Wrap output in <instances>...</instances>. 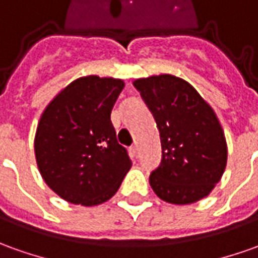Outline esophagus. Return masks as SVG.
<instances>
[{"instance_id":"esophagus-1","label":"esophagus","mask_w":258,"mask_h":258,"mask_svg":"<svg viewBox=\"0 0 258 258\" xmlns=\"http://www.w3.org/2000/svg\"><path fill=\"white\" fill-rule=\"evenodd\" d=\"M130 152H131V155H133V157H137V154H138V148H137V145H133V147L130 148Z\"/></svg>"}]
</instances>
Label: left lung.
<instances>
[{
  "label": "left lung",
  "mask_w": 258,
  "mask_h": 258,
  "mask_svg": "<svg viewBox=\"0 0 258 258\" xmlns=\"http://www.w3.org/2000/svg\"><path fill=\"white\" fill-rule=\"evenodd\" d=\"M148 104L161 134L162 162L151 173L155 195L190 205L209 195L227 164L225 131L215 110L186 80L158 75L133 82Z\"/></svg>",
  "instance_id": "left-lung-1"
}]
</instances>
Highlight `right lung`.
<instances>
[{"mask_svg": "<svg viewBox=\"0 0 258 258\" xmlns=\"http://www.w3.org/2000/svg\"><path fill=\"white\" fill-rule=\"evenodd\" d=\"M124 86L121 79L83 76L63 87L42 113L33 141L36 165L66 202H107L133 165L111 122Z\"/></svg>", "mask_w": 258, "mask_h": 258, "instance_id": "1", "label": "right lung"}]
</instances>
